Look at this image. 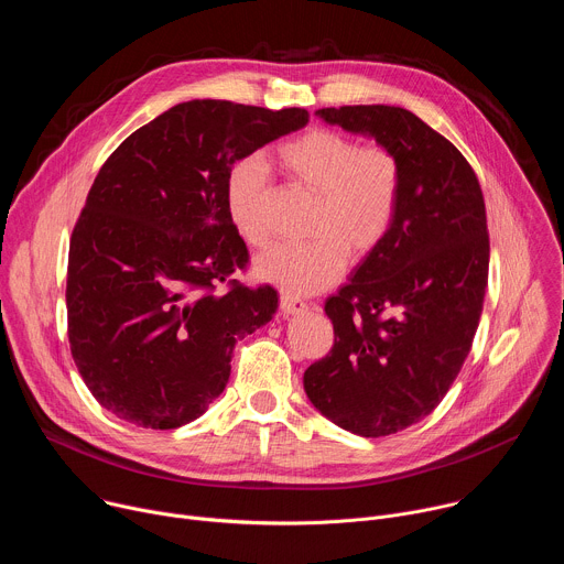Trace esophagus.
<instances>
[{
	"mask_svg": "<svg viewBox=\"0 0 564 564\" xmlns=\"http://www.w3.org/2000/svg\"><path fill=\"white\" fill-rule=\"evenodd\" d=\"M307 303L305 301H301L299 296H292V294H283L281 296V312L283 314H303V312H307Z\"/></svg>",
	"mask_w": 564,
	"mask_h": 564,
	"instance_id": "1",
	"label": "esophagus"
}]
</instances>
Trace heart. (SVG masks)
Masks as SVG:
<instances>
[{
  "label": "heart",
  "mask_w": 564,
  "mask_h": 564,
  "mask_svg": "<svg viewBox=\"0 0 564 564\" xmlns=\"http://www.w3.org/2000/svg\"><path fill=\"white\" fill-rule=\"evenodd\" d=\"M276 163L301 189L314 194L305 243L276 246L254 272L288 294L324 290L346 268V257H366L388 236L399 198L401 163L386 144H359L335 129H310L276 149ZM270 174L261 160H240L227 174V214L240 238L261 250L270 243L263 216Z\"/></svg>",
  "instance_id": "obj_1"
}]
</instances>
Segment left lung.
<instances>
[{
	"mask_svg": "<svg viewBox=\"0 0 564 564\" xmlns=\"http://www.w3.org/2000/svg\"><path fill=\"white\" fill-rule=\"evenodd\" d=\"M316 116L390 147L404 172L388 236L326 301L333 350L303 372L321 415L383 437L431 415L470 352L489 283L485 196L459 149L406 109Z\"/></svg>",
	"mask_w": 564,
	"mask_h": 564,
	"instance_id": "obj_1",
	"label": "left lung"
}]
</instances>
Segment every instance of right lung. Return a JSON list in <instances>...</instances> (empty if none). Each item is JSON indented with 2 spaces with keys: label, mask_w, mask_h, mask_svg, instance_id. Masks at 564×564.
Returning <instances> with one entry per match:
<instances>
[{
  "label": "right lung",
  "mask_w": 564,
  "mask_h": 564,
  "mask_svg": "<svg viewBox=\"0 0 564 564\" xmlns=\"http://www.w3.org/2000/svg\"><path fill=\"white\" fill-rule=\"evenodd\" d=\"M305 122L296 107L181 102L100 167L70 234L66 314L73 361L111 415L155 431L194 422L225 390L236 341L276 312L274 288L231 279L250 254L225 183L236 160Z\"/></svg>",
  "instance_id": "right-lung-1"
}]
</instances>
